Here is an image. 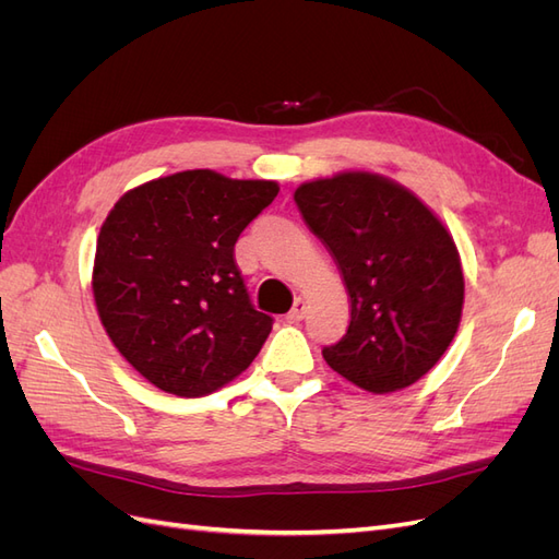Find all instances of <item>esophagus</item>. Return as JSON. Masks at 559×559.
Instances as JSON below:
<instances>
[{"mask_svg": "<svg viewBox=\"0 0 559 559\" xmlns=\"http://www.w3.org/2000/svg\"><path fill=\"white\" fill-rule=\"evenodd\" d=\"M306 314H308V302H306V298H296L294 308L289 310V314H286V321H292V324H296V321H300Z\"/></svg>", "mask_w": 559, "mask_h": 559, "instance_id": "esophagus-1", "label": "esophagus"}]
</instances>
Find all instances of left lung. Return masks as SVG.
Wrapping results in <instances>:
<instances>
[{
	"instance_id": "8db88e82",
	"label": "left lung",
	"mask_w": 559,
	"mask_h": 559,
	"mask_svg": "<svg viewBox=\"0 0 559 559\" xmlns=\"http://www.w3.org/2000/svg\"><path fill=\"white\" fill-rule=\"evenodd\" d=\"M294 200L349 294V326L321 349L326 364L373 394L427 376L464 306L460 253L445 226L408 189L368 173L308 181Z\"/></svg>"
}]
</instances>
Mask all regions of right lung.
Returning a JSON list of instances; mask_svg holds the SVG:
<instances>
[{
	"mask_svg": "<svg viewBox=\"0 0 559 559\" xmlns=\"http://www.w3.org/2000/svg\"><path fill=\"white\" fill-rule=\"evenodd\" d=\"M280 193L275 181L186 170L116 202L95 249L93 294L116 349L175 396L224 386L273 329L235 263V242Z\"/></svg>",
	"mask_w": 559,
	"mask_h": 559,
	"instance_id": "1",
	"label": "right lung"
}]
</instances>
